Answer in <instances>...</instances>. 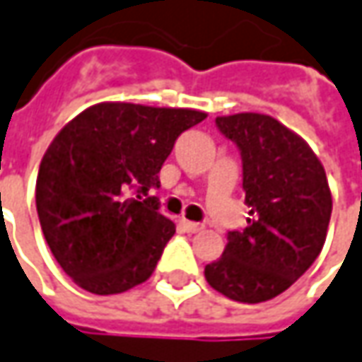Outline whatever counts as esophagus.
I'll return each instance as SVG.
<instances>
[{"label":"esophagus","instance_id":"1","mask_svg":"<svg viewBox=\"0 0 362 362\" xmlns=\"http://www.w3.org/2000/svg\"><path fill=\"white\" fill-rule=\"evenodd\" d=\"M181 227L185 233H199L203 231V225L201 223H193V221H181Z\"/></svg>","mask_w":362,"mask_h":362}]
</instances>
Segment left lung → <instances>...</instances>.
<instances>
[{
    "label": "left lung",
    "instance_id": "8db88e82",
    "mask_svg": "<svg viewBox=\"0 0 362 362\" xmlns=\"http://www.w3.org/2000/svg\"><path fill=\"white\" fill-rule=\"evenodd\" d=\"M241 153L247 227L227 233V247L205 267L215 291L239 303H263L287 291L321 253L333 199L311 147L261 113L215 119Z\"/></svg>",
    "mask_w": 362,
    "mask_h": 362
}]
</instances>
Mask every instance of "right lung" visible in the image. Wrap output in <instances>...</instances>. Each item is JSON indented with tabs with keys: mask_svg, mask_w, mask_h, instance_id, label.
<instances>
[{
	"mask_svg": "<svg viewBox=\"0 0 362 362\" xmlns=\"http://www.w3.org/2000/svg\"><path fill=\"white\" fill-rule=\"evenodd\" d=\"M195 109L99 103L63 127L37 173L35 205L51 253L75 283L115 295L151 277L175 225L159 213V171Z\"/></svg>",
	"mask_w": 362,
	"mask_h": 362,
	"instance_id": "add662e5",
	"label": "right lung"
}]
</instances>
